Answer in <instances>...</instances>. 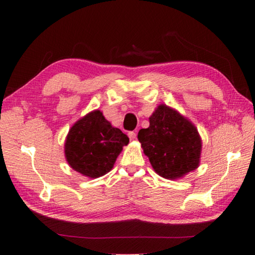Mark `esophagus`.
<instances>
[{"mask_svg": "<svg viewBox=\"0 0 255 255\" xmlns=\"http://www.w3.org/2000/svg\"><path fill=\"white\" fill-rule=\"evenodd\" d=\"M136 132L135 131H129L128 132V137H129V139L130 140H135L136 139Z\"/></svg>", "mask_w": 255, "mask_h": 255, "instance_id": "obj_1", "label": "esophagus"}]
</instances>
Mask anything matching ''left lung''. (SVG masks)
<instances>
[{
	"label": "left lung",
	"mask_w": 255,
	"mask_h": 255,
	"mask_svg": "<svg viewBox=\"0 0 255 255\" xmlns=\"http://www.w3.org/2000/svg\"><path fill=\"white\" fill-rule=\"evenodd\" d=\"M138 140L155 172L166 179H178L200 166L202 139L191 120L177 110L159 105L140 129Z\"/></svg>",
	"instance_id": "obj_1"
}]
</instances>
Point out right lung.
I'll use <instances>...</instances> for the list:
<instances>
[{"instance_id":"right-lung-1","label":"right lung","mask_w":255,"mask_h":255,"mask_svg":"<svg viewBox=\"0 0 255 255\" xmlns=\"http://www.w3.org/2000/svg\"><path fill=\"white\" fill-rule=\"evenodd\" d=\"M129 138L96 109L73 124L64 141L69 166L82 176L98 178L113 169Z\"/></svg>"}]
</instances>
